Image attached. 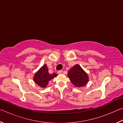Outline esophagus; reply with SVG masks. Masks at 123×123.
<instances>
[{
  "label": "esophagus",
  "instance_id": "esophagus-1",
  "mask_svg": "<svg viewBox=\"0 0 123 123\" xmlns=\"http://www.w3.org/2000/svg\"><path fill=\"white\" fill-rule=\"evenodd\" d=\"M57 73H58V74H62V73H63V71H62V70H59V71L57 72Z\"/></svg>",
  "mask_w": 123,
  "mask_h": 123
}]
</instances>
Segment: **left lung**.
<instances>
[{
  "mask_svg": "<svg viewBox=\"0 0 123 123\" xmlns=\"http://www.w3.org/2000/svg\"><path fill=\"white\" fill-rule=\"evenodd\" d=\"M68 76L72 84L78 87L85 86L88 81V75L79 64H76L70 68Z\"/></svg>",
  "mask_w": 123,
  "mask_h": 123,
  "instance_id": "1",
  "label": "left lung"
}]
</instances>
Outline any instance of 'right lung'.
Listing matches in <instances>:
<instances>
[{
  "label": "right lung",
  "mask_w": 123,
  "mask_h": 123,
  "mask_svg": "<svg viewBox=\"0 0 123 123\" xmlns=\"http://www.w3.org/2000/svg\"><path fill=\"white\" fill-rule=\"evenodd\" d=\"M57 75L56 73L49 74L47 64H44L35 74L34 80L38 86L44 88L49 81Z\"/></svg>",
  "instance_id": "add662e5"
}]
</instances>
